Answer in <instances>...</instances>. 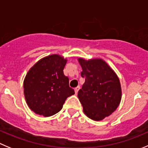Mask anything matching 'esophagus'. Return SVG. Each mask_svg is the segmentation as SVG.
<instances>
[{
    "label": "esophagus",
    "mask_w": 148,
    "mask_h": 148,
    "mask_svg": "<svg viewBox=\"0 0 148 148\" xmlns=\"http://www.w3.org/2000/svg\"><path fill=\"white\" fill-rule=\"evenodd\" d=\"M80 89V86H77L76 88H75V94H77V93H78V90Z\"/></svg>",
    "instance_id": "obj_1"
}]
</instances>
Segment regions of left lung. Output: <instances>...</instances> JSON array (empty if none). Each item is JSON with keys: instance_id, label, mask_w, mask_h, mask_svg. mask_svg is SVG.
I'll list each match as a JSON object with an SVG mask.
<instances>
[{"instance_id": "8db88e82", "label": "left lung", "mask_w": 148, "mask_h": 148, "mask_svg": "<svg viewBox=\"0 0 148 148\" xmlns=\"http://www.w3.org/2000/svg\"><path fill=\"white\" fill-rule=\"evenodd\" d=\"M85 83L78 97L84 113L94 121H101L112 113L121 99L120 81L112 69L101 59H78Z\"/></svg>"}]
</instances>
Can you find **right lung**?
Returning a JSON list of instances; mask_svg holds the SVG:
<instances>
[{
	"label": "right lung",
	"instance_id": "right-lung-1",
	"mask_svg": "<svg viewBox=\"0 0 148 148\" xmlns=\"http://www.w3.org/2000/svg\"><path fill=\"white\" fill-rule=\"evenodd\" d=\"M67 60L52 54L39 60L31 67L24 80V94L31 110L49 117L62 108L68 97L75 94L69 86L63 70Z\"/></svg>",
	"mask_w": 148,
	"mask_h": 148
}]
</instances>
